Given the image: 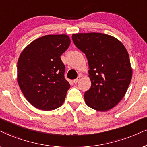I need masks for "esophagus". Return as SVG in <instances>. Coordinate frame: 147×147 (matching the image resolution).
I'll list each match as a JSON object with an SVG mask.
<instances>
[{
    "mask_svg": "<svg viewBox=\"0 0 147 147\" xmlns=\"http://www.w3.org/2000/svg\"><path fill=\"white\" fill-rule=\"evenodd\" d=\"M80 80V77L78 76V77L76 79H75V80H74V82L75 83V84H77V83L79 82V80Z\"/></svg>",
    "mask_w": 147,
    "mask_h": 147,
    "instance_id": "1",
    "label": "esophagus"
}]
</instances>
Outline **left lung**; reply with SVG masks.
<instances>
[{"label": "left lung", "instance_id": "obj_1", "mask_svg": "<svg viewBox=\"0 0 147 147\" xmlns=\"http://www.w3.org/2000/svg\"><path fill=\"white\" fill-rule=\"evenodd\" d=\"M72 39L87 58L91 86L84 93L90 108L105 112L114 108L125 95L131 82L129 54L120 41L98 32L73 34Z\"/></svg>", "mask_w": 147, "mask_h": 147}]
</instances>
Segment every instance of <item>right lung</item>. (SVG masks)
<instances>
[{
	"label": "right lung",
	"mask_w": 147,
	"mask_h": 147,
	"mask_svg": "<svg viewBox=\"0 0 147 147\" xmlns=\"http://www.w3.org/2000/svg\"><path fill=\"white\" fill-rule=\"evenodd\" d=\"M71 43L67 35H49L32 41L18 61V82L25 98L36 108L52 110L63 104L70 84L61 59Z\"/></svg>",
	"instance_id": "obj_1"
}]
</instances>
